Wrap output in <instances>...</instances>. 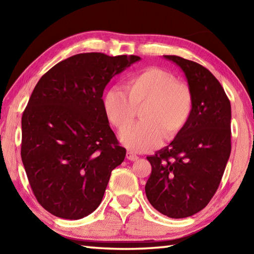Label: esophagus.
Instances as JSON below:
<instances>
[{
	"label": "esophagus",
	"mask_w": 254,
	"mask_h": 254,
	"mask_svg": "<svg viewBox=\"0 0 254 254\" xmlns=\"http://www.w3.org/2000/svg\"><path fill=\"white\" fill-rule=\"evenodd\" d=\"M127 158L128 159V160H131V161H135V160H137V159H139V157H137L135 153H133L132 151H127Z\"/></svg>",
	"instance_id": "1"
}]
</instances>
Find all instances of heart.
Wrapping results in <instances>:
<instances>
[{"instance_id": "b5f03b06", "label": "heart", "mask_w": 254, "mask_h": 254, "mask_svg": "<svg viewBox=\"0 0 254 254\" xmlns=\"http://www.w3.org/2000/svg\"><path fill=\"white\" fill-rule=\"evenodd\" d=\"M125 91L112 87L104 96L107 119L120 131H126L141 112L142 122L121 135L122 142L133 151H147L170 140L184 130L192 112V95L188 86L160 68H147L127 79Z\"/></svg>"}]
</instances>
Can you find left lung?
<instances>
[{
    "instance_id": "1",
    "label": "left lung",
    "mask_w": 254,
    "mask_h": 254,
    "mask_svg": "<svg viewBox=\"0 0 254 254\" xmlns=\"http://www.w3.org/2000/svg\"><path fill=\"white\" fill-rule=\"evenodd\" d=\"M163 58L184 71L192 112L169 145L147 157L152 170L145 195L158 212L184 218L206 207L220 186L231 153V103L205 67L178 56Z\"/></svg>"
}]
</instances>
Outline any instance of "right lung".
<instances>
[{
	"instance_id": "right-lung-1",
	"label": "right lung",
	"mask_w": 254,
	"mask_h": 254,
	"mask_svg": "<svg viewBox=\"0 0 254 254\" xmlns=\"http://www.w3.org/2000/svg\"><path fill=\"white\" fill-rule=\"evenodd\" d=\"M137 56H71L34 87L22 115L21 158L37 200L55 216L79 220L101 204L127 150L104 110L103 92Z\"/></svg>"
}]
</instances>
